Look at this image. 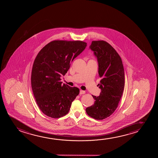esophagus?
Here are the masks:
<instances>
[{
  "label": "esophagus",
  "mask_w": 158,
  "mask_h": 158,
  "mask_svg": "<svg viewBox=\"0 0 158 158\" xmlns=\"http://www.w3.org/2000/svg\"><path fill=\"white\" fill-rule=\"evenodd\" d=\"M85 92L84 91H82V90H80V93H79V94H85Z\"/></svg>",
  "instance_id": "34e87169"
}]
</instances>
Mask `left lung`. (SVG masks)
I'll list each match as a JSON object with an SVG mask.
<instances>
[{"label":"left lung","mask_w":158,"mask_h":158,"mask_svg":"<svg viewBox=\"0 0 158 158\" xmlns=\"http://www.w3.org/2000/svg\"><path fill=\"white\" fill-rule=\"evenodd\" d=\"M89 48L97 58L102 78L98 86L101 92L98 97L92 95L95 102L86 112L94 119L103 120L112 114L118 106L125 86L124 69L119 54L106 41H92Z\"/></svg>","instance_id":"8db88e82"}]
</instances>
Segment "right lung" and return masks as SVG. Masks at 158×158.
Masks as SVG:
<instances>
[{
  "instance_id": "add662e5",
  "label": "right lung",
  "mask_w": 158,
  "mask_h": 158,
  "mask_svg": "<svg viewBox=\"0 0 158 158\" xmlns=\"http://www.w3.org/2000/svg\"><path fill=\"white\" fill-rule=\"evenodd\" d=\"M82 41L54 40L37 54L31 73V86L38 106L44 114L52 118L63 117L69 112L79 89L61 81L71 63L85 49Z\"/></svg>"
}]
</instances>
